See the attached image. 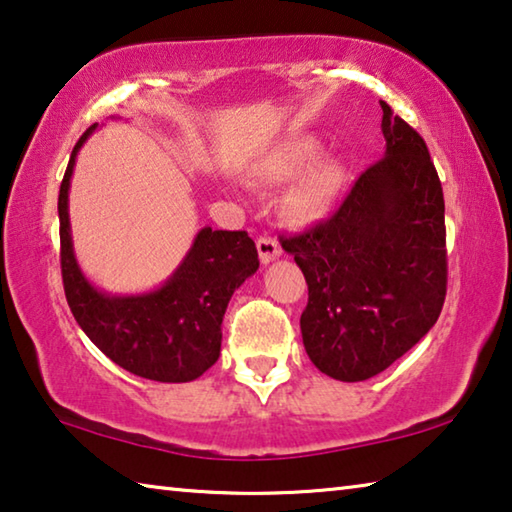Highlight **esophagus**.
<instances>
[{
    "label": "esophagus",
    "instance_id": "1",
    "mask_svg": "<svg viewBox=\"0 0 512 512\" xmlns=\"http://www.w3.org/2000/svg\"><path fill=\"white\" fill-rule=\"evenodd\" d=\"M257 250H259V259H262V264H271L273 259L282 255V248L273 237H259Z\"/></svg>",
    "mask_w": 512,
    "mask_h": 512
}]
</instances>
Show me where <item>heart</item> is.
I'll list each match as a JSON object with an SVG mask.
<instances>
[{
    "mask_svg": "<svg viewBox=\"0 0 512 512\" xmlns=\"http://www.w3.org/2000/svg\"><path fill=\"white\" fill-rule=\"evenodd\" d=\"M320 142L311 135L296 137L277 146L262 162V173L273 183H284L300 176L320 155ZM307 169V168H306ZM308 170V169H307ZM305 171V170H304ZM306 172V171H305ZM345 185V169L339 160H320L302 174L287 196V207L298 221H318L332 212Z\"/></svg>",
    "mask_w": 512,
    "mask_h": 512,
    "instance_id": "b5f03b06",
    "label": "heart"
}]
</instances>
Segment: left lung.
I'll list each match as a JSON object with an SVG mask.
<instances>
[{
    "label": "left lung",
    "mask_w": 512,
    "mask_h": 512,
    "mask_svg": "<svg viewBox=\"0 0 512 512\" xmlns=\"http://www.w3.org/2000/svg\"><path fill=\"white\" fill-rule=\"evenodd\" d=\"M384 158L329 219L280 237L305 273L302 343L339 381L379 375L429 332L447 293L445 198L427 144L379 101Z\"/></svg>",
    "instance_id": "8db88e82"
}]
</instances>
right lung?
<instances>
[{
    "label": "right lung",
    "mask_w": 512,
    "mask_h": 512,
    "mask_svg": "<svg viewBox=\"0 0 512 512\" xmlns=\"http://www.w3.org/2000/svg\"><path fill=\"white\" fill-rule=\"evenodd\" d=\"M97 124L76 142L58 194L60 271L67 305L88 339L137 377L180 384L201 377L221 354V323L228 302L259 268L246 230L198 232L183 264L160 289L140 296H108L94 289L76 264L67 194L76 153Z\"/></svg>",
    "instance_id": "right-lung-1"
}]
</instances>
